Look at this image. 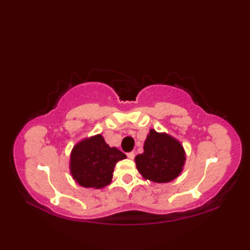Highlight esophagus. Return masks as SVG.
<instances>
[{"label":"esophagus","mask_w":250,"mask_h":250,"mask_svg":"<svg viewBox=\"0 0 250 250\" xmlns=\"http://www.w3.org/2000/svg\"><path fill=\"white\" fill-rule=\"evenodd\" d=\"M126 156H128V158L131 159V160H132V159H134V157H135V152H134V151L128 152V153H126Z\"/></svg>","instance_id":"34e87169"}]
</instances>
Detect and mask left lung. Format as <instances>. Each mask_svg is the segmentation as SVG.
<instances>
[{
	"label": "left lung",
	"instance_id": "1",
	"mask_svg": "<svg viewBox=\"0 0 250 250\" xmlns=\"http://www.w3.org/2000/svg\"><path fill=\"white\" fill-rule=\"evenodd\" d=\"M134 160L143 177L162 184L172 182L182 173L186 153L179 141L151 129L145 141L144 152Z\"/></svg>",
	"mask_w": 250,
	"mask_h": 250
}]
</instances>
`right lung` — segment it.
<instances>
[{
    "label": "right lung",
    "instance_id": "right-lung-1",
    "mask_svg": "<svg viewBox=\"0 0 250 250\" xmlns=\"http://www.w3.org/2000/svg\"><path fill=\"white\" fill-rule=\"evenodd\" d=\"M126 156L109 147L101 134L84 139L74 146L70 171L75 182L84 188L101 189L109 185L116 163Z\"/></svg>",
    "mask_w": 250,
    "mask_h": 250
}]
</instances>
